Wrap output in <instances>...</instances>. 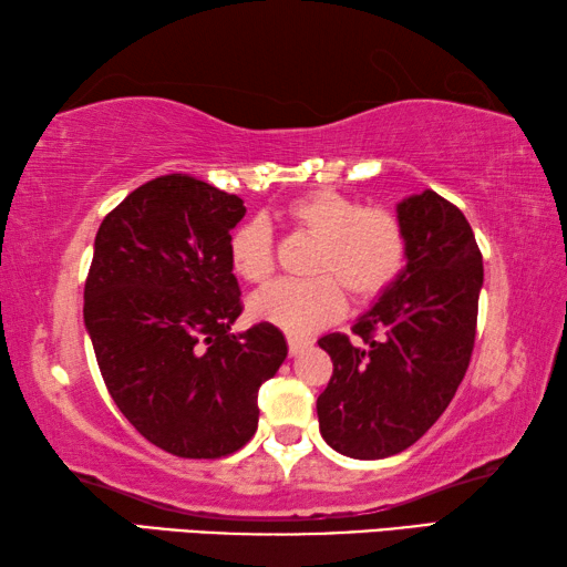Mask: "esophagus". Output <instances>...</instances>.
<instances>
[{"instance_id":"obj_1","label":"esophagus","mask_w":567,"mask_h":567,"mask_svg":"<svg viewBox=\"0 0 567 567\" xmlns=\"http://www.w3.org/2000/svg\"><path fill=\"white\" fill-rule=\"evenodd\" d=\"M309 343H311L309 339H299V336H289V353H291V355L301 353Z\"/></svg>"}]
</instances>
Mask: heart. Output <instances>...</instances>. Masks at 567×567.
<instances>
[{
	"label": "heart",
	"instance_id": "1",
	"mask_svg": "<svg viewBox=\"0 0 567 567\" xmlns=\"http://www.w3.org/2000/svg\"><path fill=\"white\" fill-rule=\"evenodd\" d=\"M286 221L319 241L309 281H278L248 301L256 321L306 336L341 319L346 293L373 301L399 281L409 261L401 218L385 208H363L333 188L303 194L284 208ZM231 271L246 284H266L274 274V231L264 218L236 228L228 246Z\"/></svg>",
	"mask_w": 567,
	"mask_h": 567
}]
</instances>
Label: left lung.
I'll use <instances>...</instances> for the list:
<instances>
[{"mask_svg":"<svg viewBox=\"0 0 567 567\" xmlns=\"http://www.w3.org/2000/svg\"><path fill=\"white\" fill-rule=\"evenodd\" d=\"M409 261L353 323L319 339L333 375L316 401L323 441L349 458L409 449L449 409L468 371L483 256L458 206L431 188L399 204Z\"/></svg>","mask_w":567,"mask_h":567,"instance_id":"left-lung-1","label":"left lung"}]
</instances>
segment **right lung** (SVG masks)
Listing matches in <instances>:
<instances>
[{"label": "right lung", "mask_w": 567, "mask_h": 567, "mask_svg": "<svg viewBox=\"0 0 567 567\" xmlns=\"http://www.w3.org/2000/svg\"><path fill=\"white\" fill-rule=\"evenodd\" d=\"M246 206L186 174L134 188L104 216L84 284V326L118 411L178 458H221L258 425V389L284 363L271 323L231 333L241 291L231 228Z\"/></svg>", "instance_id": "1"}]
</instances>
